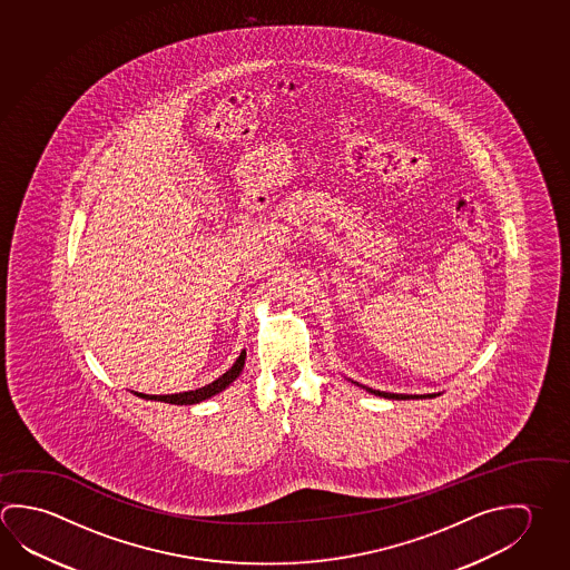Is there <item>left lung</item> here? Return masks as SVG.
Listing matches in <instances>:
<instances>
[{
    "mask_svg": "<svg viewBox=\"0 0 570 570\" xmlns=\"http://www.w3.org/2000/svg\"><path fill=\"white\" fill-rule=\"evenodd\" d=\"M362 389L368 390L370 394H374V396L390 400L434 399V396H439V394H394V392H380V390L368 389V386H362Z\"/></svg>",
    "mask_w": 570,
    "mask_h": 570,
    "instance_id": "1",
    "label": "left lung"
}]
</instances>
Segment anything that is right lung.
<instances>
[{"label":"right lung","instance_id":"add662e5","mask_svg":"<svg viewBox=\"0 0 570 570\" xmlns=\"http://www.w3.org/2000/svg\"><path fill=\"white\" fill-rule=\"evenodd\" d=\"M244 360H246V350H242L240 356L232 364V368L226 370L220 379L214 380V382L202 386V389L180 392V394H160V396L136 392V396L146 400H158V402H168V404H180V406H184V404H198L202 400L212 399V396L220 394L222 390L228 389L232 382L240 376L242 368H244Z\"/></svg>","mask_w":570,"mask_h":570}]
</instances>
